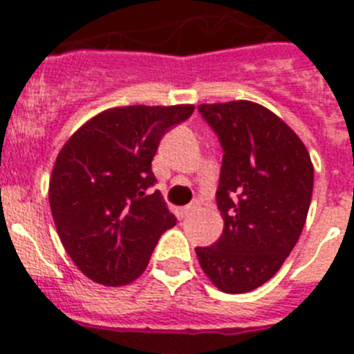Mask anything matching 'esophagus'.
<instances>
[{
  "instance_id": "1",
  "label": "esophagus",
  "mask_w": 354,
  "mask_h": 354,
  "mask_svg": "<svg viewBox=\"0 0 354 354\" xmlns=\"http://www.w3.org/2000/svg\"><path fill=\"white\" fill-rule=\"evenodd\" d=\"M198 209H200L198 202H193V204H189V205H186V207H183V212L186 216H192V214H195V212L198 211Z\"/></svg>"
}]
</instances>
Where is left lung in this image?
Returning a JSON list of instances; mask_svg holds the SVG:
<instances>
[{
    "label": "left lung",
    "instance_id": "obj_1",
    "mask_svg": "<svg viewBox=\"0 0 354 354\" xmlns=\"http://www.w3.org/2000/svg\"><path fill=\"white\" fill-rule=\"evenodd\" d=\"M223 149L216 204L223 234L195 248L223 292L257 289L282 268L305 227L314 189L308 150L286 122L250 101L200 104Z\"/></svg>",
    "mask_w": 354,
    "mask_h": 354
}]
</instances>
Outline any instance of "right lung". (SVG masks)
Instances as JSON below:
<instances>
[{
    "label": "right lung",
    "instance_id": "right-lung-1",
    "mask_svg": "<svg viewBox=\"0 0 354 354\" xmlns=\"http://www.w3.org/2000/svg\"><path fill=\"white\" fill-rule=\"evenodd\" d=\"M192 104L106 109L72 134L49 180L53 220L68 257L102 286L133 282L162 232L177 223L156 184L152 158Z\"/></svg>",
    "mask_w": 354,
    "mask_h": 354
}]
</instances>
